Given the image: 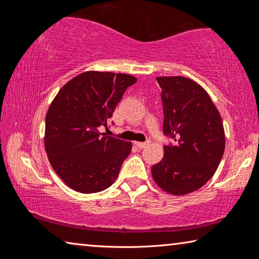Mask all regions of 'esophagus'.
<instances>
[{"label":"esophagus","instance_id":"34e87169","mask_svg":"<svg viewBox=\"0 0 259 259\" xmlns=\"http://www.w3.org/2000/svg\"><path fill=\"white\" fill-rule=\"evenodd\" d=\"M136 146L139 147V148H145L146 146H148V142L146 143H140V142H136Z\"/></svg>","mask_w":259,"mask_h":259}]
</instances>
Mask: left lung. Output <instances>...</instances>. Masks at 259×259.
<instances>
[{"label":"left lung","instance_id":"obj_1","mask_svg":"<svg viewBox=\"0 0 259 259\" xmlns=\"http://www.w3.org/2000/svg\"><path fill=\"white\" fill-rule=\"evenodd\" d=\"M162 89L163 134L174 142L152 166L162 190L184 195L202 187L213 176L225 150V134L216 106L198 83L183 76L157 77Z\"/></svg>","mask_w":259,"mask_h":259}]
</instances>
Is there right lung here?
<instances>
[{
    "label": "right lung",
    "instance_id": "obj_1",
    "mask_svg": "<svg viewBox=\"0 0 259 259\" xmlns=\"http://www.w3.org/2000/svg\"><path fill=\"white\" fill-rule=\"evenodd\" d=\"M136 81L126 74L85 72L67 82L51 103L46 151L56 174L74 191H104L119 176L133 144L99 128L107 126L126 88Z\"/></svg>",
    "mask_w": 259,
    "mask_h": 259
}]
</instances>
